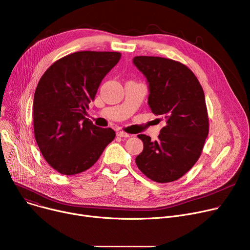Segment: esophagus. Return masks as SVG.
<instances>
[{
  "label": "esophagus",
  "instance_id": "esophagus-1",
  "mask_svg": "<svg viewBox=\"0 0 250 250\" xmlns=\"http://www.w3.org/2000/svg\"><path fill=\"white\" fill-rule=\"evenodd\" d=\"M116 136L121 137V138H129L130 137V135H128L125 132H122V130H118V132H116Z\"/></svg>",
  "mask_w": 250,
  "mask_h": 250
}]
</instances>
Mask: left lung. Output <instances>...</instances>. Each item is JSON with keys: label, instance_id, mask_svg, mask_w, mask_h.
I'll use <instances>...</instances> for the list:
<instances>
[{"label": "left lung", "instance_id": "obj_1", "mask_svg": "<svg viewBox=\"0 0 250 250\" xmlns=\"http://www.w3.org/2000/svg\"><path fill=\"white\" fill-rule=\"evenodd\" d=\"M133 62L147 79L152 112L165 122L157 141L138 136L144 149L137 156V166L156 182L177 180L199 160L208 134L204 90L198 78L179 62L140 56Z\"/></svg>", "mask_w": 250, "mask_h": 250}]
</instances>
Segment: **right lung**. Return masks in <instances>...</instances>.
<instances>
[{
    "instance_id": "right-lung-1",
    "label": "right lung",
    "mask_w": 250,
    "mask_h": 250,
    "mask_svg": "<svg viewBox=\"0 0 250 250\" xmlns=\"http://www.w3.org/2000/svg\"><path fill=\"white\" fill-rule=\"evenodd\" d=\"M121 52L77 51L52 63L39 80L33 99L34 136L45 161L64 175L93 166L115 137L85 117L102 79Z\"/></svg>"
}]
</instances>
